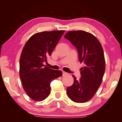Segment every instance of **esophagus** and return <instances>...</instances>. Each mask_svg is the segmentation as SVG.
Listing matches in <instances>:
<instances>
[{"mask_svg": "<svg viewBox=\"0 0 122 122\" xmlns=\"http://www.w3.org/2000/svg\"><path fill=\"white\" fill-rule=\"evenodd\" d=\"M68 75V73H66L65 72H62V76H66Z\"/></svg>", "mask_w": 122, "mask_h": 122, "instance_id": "1", "label": "esophagus"}]
</instances>
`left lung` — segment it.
<instances>
[{"label":"left lung","instance_id":"obj_1","mask_svg":"<svg viewBox=\"0 0 122 122\" xmlns=\"http://www.w3.org/2000/svg\"><path fill=\"white\" fill-rule=\"evenodd\" d=\"M64 37L76 47L79 61L84 65L79 80L72 76L74 82L67 88V95L76 103H85L93 97L103 80L106 69L103 47L97 38L84 31H68Z\"/></svg>","mask_w":122,"mask_h":122}]
</instances>
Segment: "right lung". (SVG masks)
Masks as SVG:
<instances>
[{
    "instance_id": "add662e5",
    "label": "right lung",
    "mask_w": 122,
    "mask_h": 122,
    "mask_svg": "<svg viewBox=\"0 0 122 122\" xmlns=\"http://www.w3.org/2000/svg\"><path fill=\"white\" fill-rule=\"evenodd\" d=\"M65 32L64 30L40 32L25 43L19 61V76L25 91L31 99L41 102L50 93V83L62 76L43 64Z\"/></svg>"
}]
</instances>
